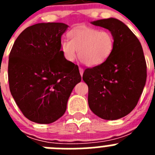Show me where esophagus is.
Here are the masks:
<instances>
[{
    "label": "esophagus",
    "mask_w": 155,
    "mask_h": 155,
    "mask_svg": "<svg viewBox=\"0 0 155 155\" xmlns=\"http://www.w3.org/2000/svg\"><path fill=\"white\" fill-rule=\"evenodd\" d=\"M79 71H80V74L81 75H83V73H84V70H83V68H79Z\"/></svg>",
    "instance_id": "esophagus-1"
}]
</instances>
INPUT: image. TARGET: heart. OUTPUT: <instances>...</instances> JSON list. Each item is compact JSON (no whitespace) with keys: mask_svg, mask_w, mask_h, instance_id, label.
Returning <instances> with one entry per match:
<instances>
[{"mask_svg":"<svg viewBox=\"0 0 155 155\" xmlns=\"http://www.w3.org/2000/svg\"><path fill=\"white\" fill-rule=\"evenodd\" d=\"M68 38L69 40L63 39L61 43L64 58L74 61L78 52L79 60L87 66L101 64L114 49V37L107 30L82 25L71 30Z\"/></svg>","mask_w":155,"mask_h":155,"instance_id":"1","label":"heart"}]
</instances>
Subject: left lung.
Segmentation results:
<instances>
[{
  "label": "left lung",
  "mask_w": 155,
  "mask_h": 155,
  "mask_svg": "<svg viewBox=\"0 0 155 155\" xmlns=\"http://www.w3.org/2000/svg\"><path fill=\"white\" fill-rule=\"evenodd\" d=\"M91 24L107 28L115 46L101 64L84 70L82 78L88 86V105L100 118L115 120L136 107L147 80V64L141 44L124 23L110 18Z\"/></svg>",
  "instance_id": "obj_1"
}]
</instances>
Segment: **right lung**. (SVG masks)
<instances>
[{"mask_svg": "<svg viewBox=\"0 0 155 155\" xmlns=\"http://www.w3.org/2000/svg\"><path fill=\"white\" fill-rule=\"evenodd\" d=\"M64 23H39L18 36L9 54L8 82L12 97L27 119L48 124L61 118L68 98L81 81L78 66L61 50Z\"/></svg>", "mask_w": 155, "mask_h": 155, "instance_id": "1", "label": "right lung"}]
</instances>
